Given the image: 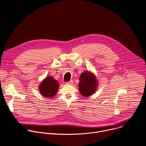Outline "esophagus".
Returning <instances> with one entry per match:
<instances>
[{"label": "esophagus", "instance_id": "esophagus-1", "mask_svg": "<svg viewBox=\"0 0 146 146\" xmlns=\"http://www.w3.org/2000/svg\"><path fill=\"white\" fill-rule=\"evenodd\" d=\"M73 83V80H70V81H69V82H66V84H70V85H72V84Z\"/></svg>", "mask_w": 146, "mask_h": 146}]
</instances>
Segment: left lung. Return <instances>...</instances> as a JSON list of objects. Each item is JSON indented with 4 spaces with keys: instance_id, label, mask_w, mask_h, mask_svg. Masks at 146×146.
Returning <instances> with one entry per match:
<instances>
[{
    "instance_id": "left-lung-1",
    "label": "left lung",
    "mask_w": 146,
    "mask_h": 146,
    "mask_svg": "<svg viewBox=\"0 0 146 146\" xmlns=\"http://www.w3.org/2000/svg\"><path fill=\"white\" fill-rule=\"evenodd\" d=\"M78 90L82 96L88 98L96 91L98 81L94 73L88 70L84 71L79 78Z\"/></svg>"
}]
</instances>
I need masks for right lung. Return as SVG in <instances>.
<instances>
[{
  "mask_svg": "<svg viewBox=\"0 0 146 146\" xmlns=\"http://www.w3.org/2000/svg\"><path fill=\"white\" fill-rule=\"evenodd\" d=\"M59 87L58 81L52 77L47 76L38 86L40 94L47 98L51 99L56 94Z\"/></svg>",
  "mask_w": 146,
  "mask_h": 146,
  "instance_id": "1",
  "label": "right lung"
}]
</instances>
